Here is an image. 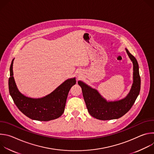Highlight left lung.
<instances>
[{"label":"left lung","instance_id":"obj_1","mask_svg":"<svg viewBox=\"0 0 154 154\" xmlns=\"http://www.w3.org/2000/svg\"><path fill=\"white\" fill-rule=\"evenodd\" d=\"M126 49V52L134 64V83L127 96L118 101L106 102L99 93L83 82H78L81 86L83 96L90 114L100 120L118 119L125 113L133 106L140 91L141 78L139 66L137 59Z\"/></svg>","mask_w":154,"mask_h":154}]
</instances>
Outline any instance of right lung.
Returning a JSON list of instances; mask_svg holds the SVG:
<instances>
[{"mask_svg":"<svg viewBox=\"0 0 154 154\" xmlns=\"http://www.w3.org/2000/svg\"><path fill=\"white\" fill-rule=\"evenodd\" d=\"M12 60L8 80L9 92L19 110L28 118L40 121L55 119L64 112L66 102L71 88L76 83L75 79H68L60 85L51 94L41 99L26 97L17 90L13 72Z\"/></svg>","mask_w":154,"mask_h":154,"instance_id":"add662e5","label":"right lung"}]
</instances>
